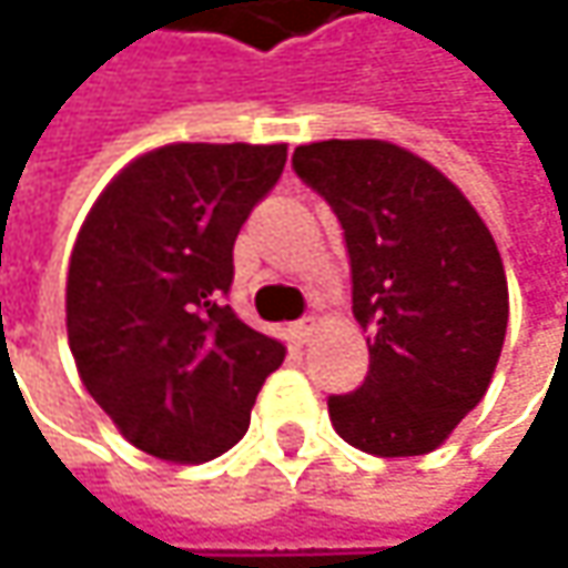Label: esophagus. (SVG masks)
I'll return each instance as SVG.
<instances>
[{
	"instance_id": "34e87169",
	"label": "esophagus",
	"mask_w": 568,
	"mask_h": 568,
	"mask_svg": "<svg viewBox=\"0 0 568 568\" xmlns=\"http://www.w3.org/2000/svg\"><path fill=\"white\" fill-rule=\"evenodd\" d=\"M291 332H294V338L300 341V344H303V341H310V335L316 332V318L313 316L300 318V322H294V328H291Z\"/></svg>"
}]
</instances>
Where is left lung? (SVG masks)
I'll return each instance as SVG.
<instances>
[{
	"label": "left lung",
	"mask_w": 568,
	"mask_h": 568,
	"mask_svg": "<svg viewBox=\"0 0 568 568\" xmlns=\"http://www.w3.org/2000/svg\"><path fill=\"white\" fill-rule=\"evenodd\" d=\"M296 176L338 214L369 373L332 395L344 443L426 455L477 407L499 361L509 287L490 230L424 158L379 139L300 144Z\"/></svg>",
	"instance_id": "left-lung-1"
}]
</instances>
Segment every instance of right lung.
Here are the masks:
<instances>
[{
    "label": "right lung",
    "mask_w": 568,
    "mask_h": 568,
    "mask_svg": "<svg viewBox=\"0 0 568 568\" xmlns=\"http://www.w3.org/2000/svg\"><path fill=\"white\" fill-rule=\"evenodd\" d=\"M287 144L154 148L78 230L65 328L78 376L135 448L202 465L250 429L284 344L227 306L233 243L281 180Z\"/></svg>",
    "instance_id": "right-lung-1"
}]
</instances>
